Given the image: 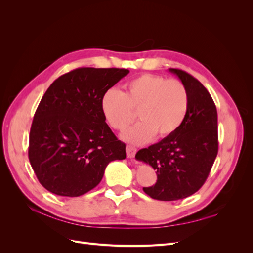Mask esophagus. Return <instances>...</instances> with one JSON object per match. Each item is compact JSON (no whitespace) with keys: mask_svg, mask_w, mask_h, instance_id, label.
I'll return each mask as SVG.
<instances>
[{"mask_svg":"<svg viewBox=\"0 0 253 253\" xmlns=\"http://www.w3.org/2000/svg\"><path fill=\"white\" fill-rule=\"evenodd\" d=\"M136 148L132 147V145H126V156L127 158H133L136 154Z\"/></svg>","mask_w":253,"mask_h":253,"instance_id":"34e87169","label":"esophagus"}]
</instances>
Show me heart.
I'll return each instance as SVG.
<instances>
[{
	"label": "heart",
	"mask_w": 253,
	"mask_h": 253,
	"mask_svg": "<svg viewBox=\"0 0 253 253\" xmlns=\"http://www.w3.org/2000/svg\"><path fill=\"white\" fill-rule=\"evenodd\" d=\"M126 91L110 88L101 97V112L112 128L124 131L135 119L137 111L141 120L124 134L135 144L175 133L189 110V93L185 84L163 76L142 74L126 84Z\"/></svg>",
	"instance_id": "obj_1"
}]
</instances>
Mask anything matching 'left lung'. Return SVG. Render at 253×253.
<instances>
[{
	"label": "left lung",
	"mask_w": 253,
	"mask_h": 253,
	"mask_svg": "<svg viewBox=\"0 0 253 253\" xmlns=\"http://www.w3.org/2000/svg\"><path fill=\"white\" fill-rule=\"evenodd\" d=\"M185 84L189 93V110L175 133L141 149L137 160L156 171L154 186L143 188L145 194L158 201H178L202 188L218 151L217 111L209 91L193 76L169 68Z\"/></svg>",
	"instance_id": "left-lung-1"
}]
</instances>
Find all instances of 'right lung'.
<instances>
[{
  "instance_id": "right-lung-1",
  "label": "right lung",
  "mask_w": 253,
  "mask_h": 253,
  "mask_svg": "<svg viewBox=\"0 0 253 253\" xmlns=\"http://www.w3.org/2000/svg\"><path fill=\"white\" fill-rule=\"evenodd\" d=\"M128 73L125 68H77L60 76L42 97L30 127L28 157L49 192L85 194L101 181L106 166L126 158V144L105 122L100 102Z\"/></svg>"
}]
</instances>
